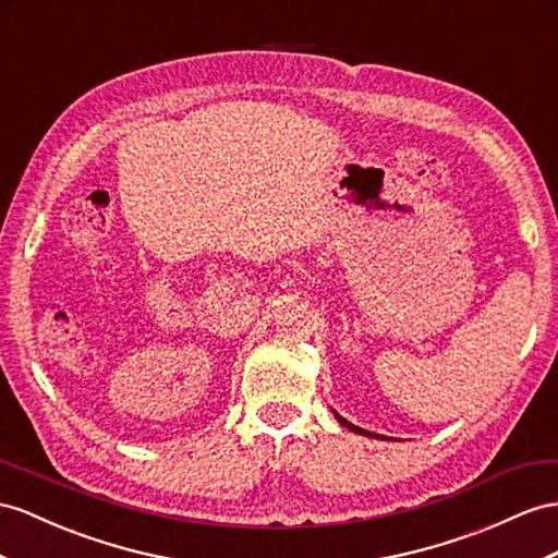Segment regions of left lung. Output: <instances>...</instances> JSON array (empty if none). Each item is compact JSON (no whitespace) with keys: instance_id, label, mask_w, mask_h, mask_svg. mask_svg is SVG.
I'll return each instance as SVG.
<instances>
[{"instance_id":"obj_1","label":"left lung","mask_w":558,"mask_h":558,"mask_svg":"<svg viewBox=\"0 0 558 558\" xmlns=\"http://www.w3.org/2000/svg\"><path fill=\"white\" fill-rule=\"evenodd\" d=\"M335 417H337V422L341 424V426H347L349 432H355V434H361V436H369V438H379V434H369V432H365V428H361V426H355V424H351L349 420H344V417H339L337 412H335Z\"/></svg>"}]
</instances>
